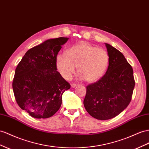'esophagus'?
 Wrapping results in <instances>:
<instances>
[{"instance_id":"obj_1","label":"esophagus","mask_w":149,"mask_h":149,"mask_svg":"<svg viewBox=\"0 0 149 149\" xmlns=\"http://www.w3.org/2000/svg\"><path fill=\"white\" fill-rule=\"evenodd\" d=\"M78 84H77V83H72L71 84V86L73 87V88H74V87H76V86H78Z\"/></svg>"}]
</instances>
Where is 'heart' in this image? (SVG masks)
I'll return each instance as SVG.
<instances>
[{
	"label": "heart",
	"instance_id": "heart-1",
	"mask_svg": "<svg viewBox=\"0 0 149 149\" xmlns=\"http://www.w3.org/2000/svg\"><path fill=\"white\" fill-rule=\"evenodd\" d=\"M109 63V55L105 49L81 42L70 47L66 53L59 54L56 66L66 79L71 78L78 66L79 77L93 82L105 74Z\"/></svg>",
	"mask_w": 149,
	"mask_h": 149
}]
</instances>
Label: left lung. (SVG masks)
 Segmentation results:
<instances>
[{
  "instance_id": "obj_1",
  "label": "left lung",
  "mask_w": 149,
  "mask_h": 149,
  "mask_svg": "<svg viewBox=\"0 0 149 149\" xmlns=\"http://www.w3.org/2000/svg\"><path fill=\"white\" fill-rule=\"evenodd\" d=\"M110 63L98 81L86 86L83 104L91 116L101 120L119 115L129 104L135 86L132 67L123 54L105 43Z\"/></svg>"
}]
</instances>
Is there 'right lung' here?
Returning a JSON list of instances; mask_svg holds the SVG:
<instances>
[{"label": "right lung", "mask_w": 149, "mask_h": 149, "mask_svg": "<svg viewBox=\"0 0 149 149\" xmlns=\"http://www.w3.org/2000/svg\"><path fill=\"white\" fill-rule=\"evenodd\" d=\"M68 38L48 39L28 50L16 68L13 88L22 110L36 118H47L61 107L70 84L56 66L57 55Z\"/></svg>", "instance_id": "add662e5"}]
</instances>
